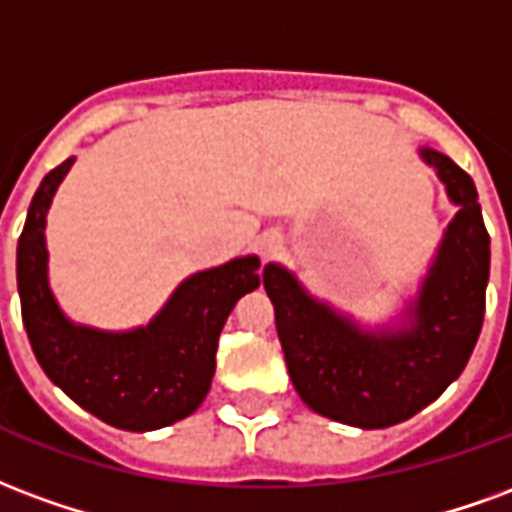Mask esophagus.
Returning a JSON list of instances; mask_svg holds the SVG:
<instances>
[{"label": "esophagus", "mask_w": 512, "mask_h": 512, "mask_svg": "<svg viewBox=\"0 0 512 512\" xmlns=\"http://www.w3.org/2000/svg\"><path fill=\"white\" fill-rule=\"evenodd\" d=\"M256 248H259V253L264 259H270L272 253L281 248V237H278L275 231H267V234H261L259 240H256Z\"/></svg>", "instance_id": "34e87169"}]
</instances>
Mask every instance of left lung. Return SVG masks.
I'll return each instance as SVG.
<instances>
[{
  "mask_svg": "<svg viewBox=\"0 0 512 512\" xmlns=\"http://www.w3.org/2000/svg\"><path fill=\"white\" fill-rule=\"evenodd\" d=\"M417 152L458 212L398 322L365 327L313 297L283 264L261 272L294 390L313 412L354 428L404 423L436 401L461 376L483 327L491 240L475 182L442 152Z\"/></svg>",
  "mask_w": 512,
  "mask_h": 512,
  "instance_id": "1",
  "label": "left lung"
}]
</instances>
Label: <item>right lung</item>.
<instances>
[{"label": "right lung", "mask_w": 512, "mask_h": 512, "mask_svg": "<svg viewBox=\"0 0 512 512\" xmlns=\"http://www.w3.org/2000/svg\"><path fill=\"white\" fill-rule=\"evenodd\" d=\"M76 158L48 171L26 212L16 275L21 316L37 363L81 409L122 431H158L207 398L223 324L261 283L259 256L196 272L179 283L149 324L98 330L76 324L48 286L46 215Z\"/></svg>", "instance_id": "1"}]
</instances>
